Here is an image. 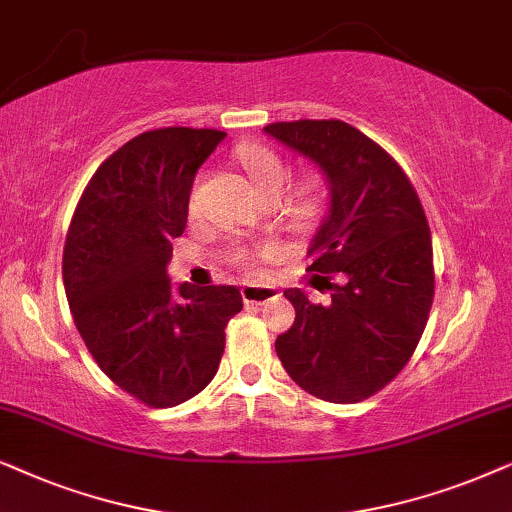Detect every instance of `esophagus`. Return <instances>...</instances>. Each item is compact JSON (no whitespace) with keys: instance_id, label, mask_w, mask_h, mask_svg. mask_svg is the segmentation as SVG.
Instances as JSON below:
<instances>
[{"instance_id":"1","label":"esophagus","mask_w":512,"mask_h":512,"mask_svg":"<svg viewBox=\"0 0 512 512\" xmlns=\"http://www.w3.org/2000/svg\"><path fill=\"white\" fill-rule=\"evenodd\" d=\"M241 295H243L245 304L257 306V304L271 302V299L281 297V292H278L276 288H260V285H243Z\"/></svg>"}]
</instances>
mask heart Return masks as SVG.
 I'll list each match as a JSON object with an SVG mask.
<instances>
[{
    "label": "heart",
    "mask_w": 512,
    "mask_h": 512,
    "mask_svg": "<svg viewBox=\"0 0 512 512\" xmlns=\"http://www.w3.org/2000/svg\"><path fill=\"white\" fill-rule=\"evenodd\" d=\"M238 161L245 168V173L250 175L252 185L260 189V194L264 199L269 196H281L288 192L290 187V168L281 156H278L274 149L257 145V142H245L236 149ZM320 201V192L316 182H306L304 187H299V192L295 194V199L290 203V215L295 220H309V217L316 213ZM192 206H194V196H192Z\"/></svg>",
    "instance_id": "1"
}]
</instances>
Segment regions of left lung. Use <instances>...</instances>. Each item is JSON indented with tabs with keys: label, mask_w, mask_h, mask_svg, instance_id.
I'll use <instances>...</instances> for the list:
<instances>
[{
	"label": "left lung",
	"mask_w": 512,
	"mask_h": 512,
	"mask_svg": "<svg viewBox=\"0 0 512 512\" xmlns=\"http://www.w3.org/2000/svg\"><path fill=\"white\" fill-rule=\"evenodd\" d=\"M264 131L325 175L330 208L309 245V271L344 276L327 281L330 304L285 290L295 323L276 353L304 391L360 403L403 370L424 335L435 290L426 213L403 168L358 128L299 119Z\"/></svg>",
	"instance_id": "obj_1"
}]
</instances>
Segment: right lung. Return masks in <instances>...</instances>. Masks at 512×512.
I'll list each match as a JSON object with an SVG mask.
<instances>
[{
  "label": "right lung",
  "mask_w": 512,
  "mask_h": 512,
  "mask_svg": "<svg viewBox=\"0 0 512 512\" xmlns=\"http://www.w3.org/2000/svg\"><path fill=\"white\" fill-rule=\"evenodd\" d=\"M215 128L140 133L100 163L74 210L63 252L70 311L88 353L147 407H175L213 381L224 327L243 309L236 285L173 292L168 262L185 231Z\"/></svg>",
  "instance_id": "1"
}]
</instances>
